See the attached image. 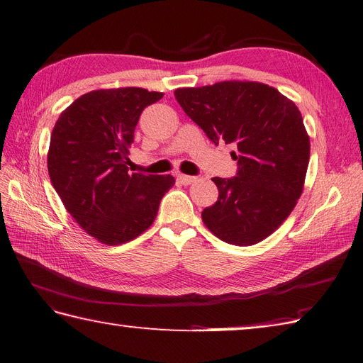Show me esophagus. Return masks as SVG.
<instances>
[{"label":"esophagus","instance_id":"34e87169","mask_svg":"<svg viewBox=\"0 0 363 363\" xmlns=\"http://www.w3.org/2000/svg\"><path fill=\"white\" fill-rule=\"evenodd\" d=\"M196 179H197L196 177L182 175V173H179V175H178V182H181L182 185H190V184H193Z\"/></svg>","mask_w":363,"mask_h":363}]
</instances>
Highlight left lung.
Returning <instances> with one entry per match:
<instances>
[{
	"instance_id": "obj_1",
	"label": "left lung",
	"mask_w": 363,
	"mask_h": 363,
	"mask_svg": "<svg viewBox=\"0 0 363 363\" xmlns=\"http://www.w3.org/2000/svg\"><path fill=\"white\" fill-rule=\"evenodd\" d=\"M175 98L215 145L238 148L235 177L212 178L219 194L201 212L204 225L230 245L269 238L294 211L307 173L310 138L296 105L257 82L177 89Z\"/></svg>"
}]
</instances>
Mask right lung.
<instances>
[{"label":"right lung","instance_id":"obj_1","mask_svg":"<svg viewBox=\"0 0 363 363\" xmlns=\"http://www.w3.org/2000/svg\"><path fill=\"white\" fill-rule=\"evenodd\" d=\"M163 98L140 87L102 89L75 99L57 118L47 154L50 181L71 216L104 245L143 234L175 185L172 175L129 173V148L144 109Z\"/></svg>","mask_w":363,"mask_h":363}]
</instances>
